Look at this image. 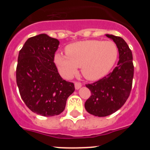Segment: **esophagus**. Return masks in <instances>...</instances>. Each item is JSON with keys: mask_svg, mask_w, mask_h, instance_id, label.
I'll use <instances>...</instances> for the list:
<instances>
[{"mask_svg": "<svg viewBox=\"0 0 150 150\" xmlns=\"http://www.w3.org/2000/svg\"><path fill=\"white\" fill-rule=\"evenodd\" d=\"M74 85H75V88H76V89H79V88L82 86V83H79V82H75V83H74Z\"/></svg>", "mask_w": 150, "mask_h": 150, "instance_id": "esophagus-1", "label": "esophagus"}]
</instances>
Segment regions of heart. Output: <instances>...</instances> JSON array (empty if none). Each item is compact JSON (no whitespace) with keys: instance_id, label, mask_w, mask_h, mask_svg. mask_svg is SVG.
I'll list each match as a JSON object with an SVG mask.
<instances>
[{"instance_id":"b5f03b06","label":"heart","mask_w":150,"mask_h":150,"mask_svg":"<svg viewBox=\"0 0 150 150\" xmlns=\"http://www.w3.org/2000/svg\"><path fill=\"white\" fill-rule=\"evenodd\" d=\"M65 52L66 55L56 54L55 63L66 78L74 76L81 67L86 79L98 80L109 73L118 58V48L112 41H79L66 46Z\"/></svg>"}]
</instances>
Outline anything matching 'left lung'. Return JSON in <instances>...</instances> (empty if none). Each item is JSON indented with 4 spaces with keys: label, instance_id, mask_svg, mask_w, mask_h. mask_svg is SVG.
<instances>
[{
    "label": "left lung",
    "instance_id": "obj_1",
    "mask_svg": "<svg viewBox=\"0 0 150 150\" xmlns=\"http://www.w3.org/2000/svg\"><path fill=\"white\" fill-rule=\"evenodd\" d=\"M106 36L117 46L120 60L112 72L86 85L91 91V96L85 103V108L90 114L98 117L111 115L124 105L131 93L134 76L132 52L126 42L120 37Z\"/></svg>",
    "mask_w": 150,
    "mask_h": 150
}]
</instances>
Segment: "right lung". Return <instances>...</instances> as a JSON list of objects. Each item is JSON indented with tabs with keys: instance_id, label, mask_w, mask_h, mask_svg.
Masks as SVG:
<instances>
[{
	"instance_id": "1",
	"label": "right lung",
	"mask_w": 150,
	"mask_h": 150,
	"mask_svg": "<svg viewBox=\"0 0 150 150\" xmlns=\"http://www.w3.org/2000/svg\"><path fill=\"white\" fill-rule=\"evenodd\" d=\"M59 41L45 34L28 39L19 51L16 83L21 98L32 112L43 116L59 115L74 84L62 79L54 63Z\"/></svg>"
}]
</instances>
